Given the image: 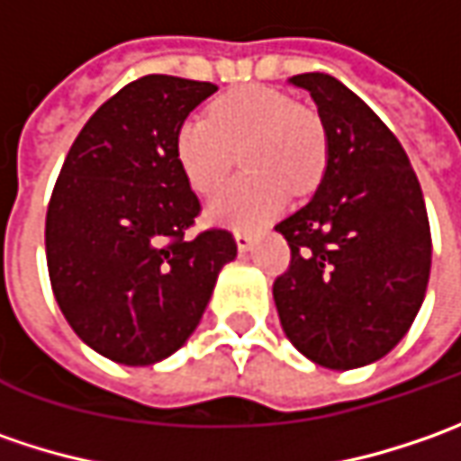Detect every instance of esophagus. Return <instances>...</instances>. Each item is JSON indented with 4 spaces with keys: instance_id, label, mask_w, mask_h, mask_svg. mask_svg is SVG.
<instances>
[{
    "instance_id": "obj_1",
    "label": "esophagus",
    "mask_w": 461,
    "mask_h": 461,
    "mask_svg": "<svg viewBox=\"0 0 461 461\" xmlns=\"http://www.w3.org/2000/svg\"><path fill=\"white\" fill-rule=\"evenodd\" d=\"M236 243H239L240 251H249V249H251V243H254V239H251V233H249V230H236Z\"/></svg>"
}]
</instances>
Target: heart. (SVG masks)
Wrapping results in <instances>:
<instances>
[{
	"label": "heart",
	"instance_id": "heart-1",
	"mask_svg": "<svg viewBox=\"0 0 461 461\" xmlns=\"http://www.w3.org/2000/svg\"><path fill=\"white\" fill-rule=\"evenodd\" d=\"M243 153L249 168L210 207L212 221L257 228L285 210L290 189L305 194L326 168L328 138L312 110L269 86H236L215 99L207 117L189 115L174 135V156L186 185L215 194Z\"/></svg>",
	"mask_w": 461,
	"mask_h": 461
}]
</instances>
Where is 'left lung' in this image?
Masks as SVG:
<instances>
[{
	"label": "left lung",
	"instance_id": "obj_1",
	"mask_svg": "<svg viewBox=\"0 0 461 461\" xmlns=\"http://www.w3.org/2000/svg\"><path fill=\"white\" fill-rule=\"evenodd\" d=\"M290 81L318 104L328 161L312 200L275 225L290 246L276 312L310 362L357 369L398 346L426 297V203L400 140L351 89L318 71Z\"/></svg>",
	"mask_w": 461,
	"mask_h": 461
}]
</instances>
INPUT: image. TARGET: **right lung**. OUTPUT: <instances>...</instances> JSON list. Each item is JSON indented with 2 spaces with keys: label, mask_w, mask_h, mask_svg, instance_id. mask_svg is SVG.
<instances>
[{
  "label": "right lung",
  "mask_w": 461,
  "mask_h": 461,
  "mask_svg": "<svg viewBox=\"0 0 461 461\" xmlns=\"http://www.w3.org/2000/svg\"><path fill=\"white\" fill-rule=\"evenodd\" d=\"M212 92L167 74L125 84L86 120L53 186L45 258L56 303L117 364L171 357L239 251L225 228L189 236L203 207L174 156L179 122Z\"/></svg>",
  "instance_id": "1"
}]
</instances>
